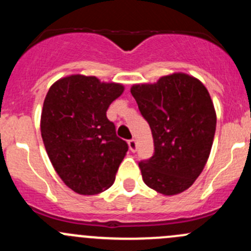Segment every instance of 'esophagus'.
<instances>
[{
	"label": "esophagus",
	"mask_w": 251,
	"mask_h": 251,
	"mask_svg": "<svg viewBox=\"0 0 251 251\" xmlns=\"http://www.w3.org/2000/svg\"><path fill=\"white\" fill-rule=\"evenodd\" d=\"M128 148H130L131 151H137V142H136L135 140L128 141Z\"/></svg>",
	"instance_id": "obj_1"
}]
</instances>
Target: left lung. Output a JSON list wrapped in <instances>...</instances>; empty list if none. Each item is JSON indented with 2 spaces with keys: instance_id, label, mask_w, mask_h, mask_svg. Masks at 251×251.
<instances>
[{
  "instance_id": "left-lung-1",
  "label": "left lung",
  "mask_w": 251,
  "mask_h": 251,
  "mask_svg": "<svg viewBox=\"0 0 251 251\" xmlns=\"http://www.w3.org/2000/svg\"><path fill=\"white\" fill-rule=\"evenodd\" d=\"M131 93L154 141L153 156L138 163L144 183L165 196L186 191L203 171L214 142L216 113L209 92L198 78L175 73L133 85Z\"/></svg>"
}]
</instances>
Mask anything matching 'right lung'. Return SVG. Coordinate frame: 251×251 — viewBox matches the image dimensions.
<instances>
[{
  "label": "right lung",
  "instance_id": "add662e5",
  "mask_svg": "<svg viewBox=\"0 0 251 251\" xmlns=\"http://www.w3.org/2000/svg\"><path fill=\"white\" fill-rule=\"evenodd\" d=\"M124 92L120 83L72 75L53 83L41 114V136L53 168L65 184L93 196L114 183L128 146L108 120L110 103Z\"/></svg>",
  "mask_w": 251,
  "mask_h": 251
}]
</instances>
